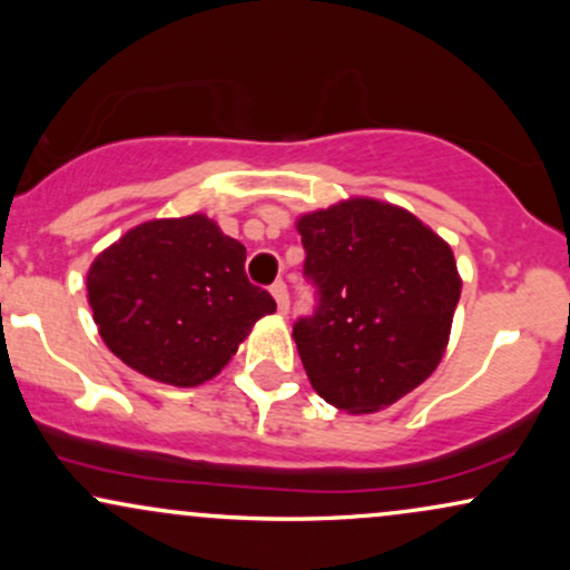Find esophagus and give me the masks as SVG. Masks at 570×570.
I'll return each instance as SVG.
<instances>
[{
	"instance_id": "1",
	"label": "esophagus",
	"mask_w": 570,
	"mask_h": 570,
	"mask_svg": "<svg viewBox=\"0 0 570 570\" xmlns=\"http://www.w3.org/2000/svg\"><path fill=\"white\" fill-rule=\"evenodd\" d=\"M271 294H273V299H276L281 316H286V313H289V292H286L284 281H276V284L271 286Z\"/></svg>"
}]
</instances>
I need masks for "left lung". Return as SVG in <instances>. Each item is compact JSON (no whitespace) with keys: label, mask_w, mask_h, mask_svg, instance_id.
I'll return each mask as SVG.
<instances>
[{"label":"left lung","mask_w":570,"mask_h":570,"mask_svg":"<svg viewBox=\"0 0 570 570\" xmlns=\"http://www.w3.org/2000/svg\"><path fill=\"white\" fill-rule=\"evenodd\" d=\"M318 311L294 324L316 394L362 415L440 367L461 297L453 248L407 208L345 198L297 217Z\"/></svg>","instance_id":"1"}]
</instances>
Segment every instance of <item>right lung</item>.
Masks as SVG:
<instances>
[{
    "instance_id": "right-lung-1",
    "label": "right lung",
    "mask_w": 570,
    "mask_h": 570,
    "mask_svg": "<svg viewBox=\"0 0 570 570\" xmlns=\"http://www.w3.org/2000/svg\"><path fill=\"white\" fill-rule=\"evenodd\" d=\"M244 244L206 214L149 219L104 248L88 303L107 348L158 383L217 377L276 303L248 284Z\"/></svg>"
}]
</instances>
